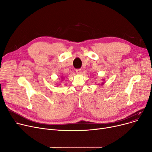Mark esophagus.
<instances>
[{
	"label": "esophagus",
	"instance_id": "1",
	"mask_svg": "<svg viewBox=\"0 0 152 152\" xmlns=\"http://www.w3.org/2000/svg\"><path fill=\"white\" fill-rule=\"evenodd\" d=\"M76 73L77 74H81V71H82V69H76Z\"/></svg>",
	"mask_w": 152,
	"mask_h": 152
}]
</instances>
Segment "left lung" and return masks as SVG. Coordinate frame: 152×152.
<instances>
[{"label": "left lung", "instance_id": "left-lung-1", "mask_svg": "<svg viewBox=\"0 0 152 152\" xmlns=\"http://www.w3.org/2000/svg\"><path fill=\"white\" fill-rule=\"evenodd\" d=\"M102 84H103V83H102Z\"/></svg>", "mask_w": 152, "mask_h": 152}]
</instances>
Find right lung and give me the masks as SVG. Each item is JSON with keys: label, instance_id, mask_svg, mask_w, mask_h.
Segmentation results:
<instances>
[{"label": "right lung", "instance_id": "add662e5", "mask_svg": "<svg viewBox=\"0 0 152 152\" xmlns=\"http://www.w3.org/2000/svg\"><path fill=\"white\" fill-rule=\"evenodd\" d=\"M61 78H63V77H61Z\"/></svg>", "mask_w": 152, "mask_h": 152}]
</instances>
